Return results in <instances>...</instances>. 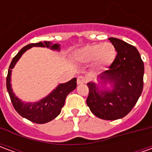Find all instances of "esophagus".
<instances>
[{"label":"esophagus","mask_w":152,"mask_h":152,"mask_svg":"<svg viewBox=\"0 0 152 152\" xmlns=\"http://www.w3.org/2000/svg\"><path fill=\"white\" fill-rule=\"evenodd\" d=\"M86 81H87V79L84 76H78L77 77V84L78 85H82V84H86Z\"/></svg>","instance_id":"1"}]
</instances>
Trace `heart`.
<instances>
[{"instance_id": "heart-1", "label": "heart", "mask_w": 152, "mask_h": 152, "mask_svg": "<svg viewBox=\"0 0 152 152\" xmlns=\"http://www.w3.org/2000/svg\"><path fill=\"white\" fill-rule=\"evenodd\" d=\"M115 56L116 50L110 42L88 45L74 53L75 59L83 63H93L94 67L98 70L110 66Z\"/></svg>"}]
</instances>
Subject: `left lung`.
<instances>
[{"mask_svg":"<svg viewBox=\"0 0 152 152\" xmlns=\"http://www.w3.org/2000/svg\"><path fill=\"white\" fill-rule=\"evenodd\" d=\"M109 40L117 54L100 78L103 84L112 83L113 89L102 91L94 83H88L86 103L97 117L114 121L129 114L139 99L143 89L144 64L135 47L117 38Z\"/></svg>","mask_w":152,"mask_h":152,"instance_id":"1","label":"left lung"}]
</instances>
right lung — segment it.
<instances>
[{"instance_id": "obj_1", "label": "right lung", "mask_w": 152, "mask_h": 152, "mask_svg": "<svg viewBox=\"0 0 152 152\" xmlns=\"http://www.w3.org/2000/svg\"><path fill=\"white\" fill-rule=\"evenodd\" d=\"M32 46L47 47L52 50H59V45L58 44L52 45L50 41L29 44L23 47L14 57L10 65L8 74L6 76V88L8 90L12 104L14 106V108L16 110V112L18 114L31 122H34L37 124H45L53 120L60 114L61 110L65 103L66 96L76 89L77 84H76V78H73L72 80H71L65 84H60L53 92L39 102L35 103H28V102L25 103L21 102L17 97H15V94L13 93L11 89V86H10L11 69L15 66V63L18 62V60L20 58L22 54Z\"/></svg>"}]
</instances>
